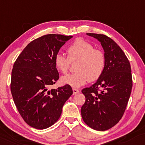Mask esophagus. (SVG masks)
Listing matches in <instances>:
<instances>
[{
	"mask_svg": "<svg viewBox=\"0 0 145 145\" xmlns=\"http://www.w3.org/2000/svg\"><path fill=\"white\" fill-rule=\"evenodd\" d=\"M79 93V91L78 89H73V95H75V94Z\"/></svg>",
	"mask_w": 145,
	"mask_h": 145,
	"instance_id": "1",
	"label": "esophagus"
}]
</instances>
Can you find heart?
Wrapping results in <instances>:
<instances>
[{"label": "heart", "instance_id": "1", "mask_svg": "<svg viewBox=\"0 0 145 145\" xmlns=\"http://www.w3.org/2000/svg\"><path fill=\"white\" fill-rule=\"evenodd\" d=\"M68 56L58 54L54 58L57 70L66 73L71 63L76 62L75 73L62 77L61 81L74 88H78L90 81H95L103 75L106 64V56L103 50L94 48L91 42L79 38L67 48Z\"/></svg>", "mask_w": 145, "mask_h": 145}]
</instances>
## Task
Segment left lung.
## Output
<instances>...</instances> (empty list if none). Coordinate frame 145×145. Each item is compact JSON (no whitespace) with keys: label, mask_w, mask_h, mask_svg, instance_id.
I'll return each mask as SVG.
<instances>
[{"label":"left lung","mask_w":145,"mask_h":145,"mask_svg":"<svg viewBox=\"0 0 145 145\" xmlns=\"http://www.w3.org/2000/svg\"><path fill=\"white\" fill-rule=\"evenodd\" d=\"M101 42L105 50V70L97 82L83 89L85 102L81 106L83 121L97 131H106L121 119L133 86L129 61L111 38L103 34L87 33Z\"/></svg>","instance_id":"obj_1"}]
</instances>
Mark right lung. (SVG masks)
<instances>
[{
  "label": "right lung",
  "instance_id": "obj_1",
  "mask_svg": "<svg viewBox=\"0 0 145 145\" xmlns=\"http://www.w3.org/2000/svg\"><path fill=\"white\" fill-rule=\"evenodd\" d=\"M72 37L58 34L39 37L26 46L14 62L11 93L20 114L32 127L44 129L56 123L73 94L69 85L50 89L59 79L55 56Z\"/></svg>",
  "mask_w": 145,
  "mask_h": 145
}]
</instances>
